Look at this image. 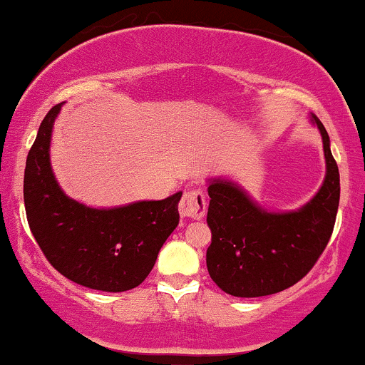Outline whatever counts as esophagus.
Listing matches in <instances>:
<instances>
[{
  "mask_svg": "<svg viewBox=\"0 0 365 365\" xmlns=\"http://www.w3.org/2000/svg\"><path fill=\"white\" fill-rule=\"evenodd\" d=\"M207 209V200L202 190H190L185 192L183 199L180 200V216L182 217H194L200 219Z\"/></svg>",
  "mask_w": 365,
  "mask_h": 365,
  "instance_id": "esophagus-1",
  "label": "esophagus"
}]
</instances>
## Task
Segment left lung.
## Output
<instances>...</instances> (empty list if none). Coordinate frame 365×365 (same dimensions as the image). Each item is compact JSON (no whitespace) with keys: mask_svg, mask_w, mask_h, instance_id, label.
I'll use <instances>...</instances> for the list:
<instances>
[{"mask_svg":"<svg viewBox=\"0 0 365 365\" xmlns=\"http://www.w3.org/2000/svg\"><path fill=\"white\" fill-rule=\"evenodd\" d=\"M323 140L324 178L294 210L263 207L235 180L207 178V226L212 241L205 262L210 279L235 297H260L291 287L313 269L327 248L340 202V173L330 135L311 113Z\"/></svg>","mask_w":365,"mask_h":365,"instance_id":"obj_1","label":"left lung"}]
</instances>
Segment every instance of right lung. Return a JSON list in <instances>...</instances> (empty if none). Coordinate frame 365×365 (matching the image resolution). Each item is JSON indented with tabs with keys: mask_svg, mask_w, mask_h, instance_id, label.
Segmentation results:
<instances>
[{
	"mask_svg": "<svg viewBox=\"0 0 365 365\" xmlns=\"http://www.w3.org/2000/svg\"><path fill=\"white\" fill-rule=\"evenodd\" d=\"M63 103L52 107L30 148L24 177L29 226L57 272L105 292L138 287L178 226L182 192L163 200L91 207L61 188L51 165V139Z\"/></svg>",
	"mask_w": 365,
	"mask_h": 365,
	"instance_id": "add662e5",
	"label": "right lung"
}]
</instances>
